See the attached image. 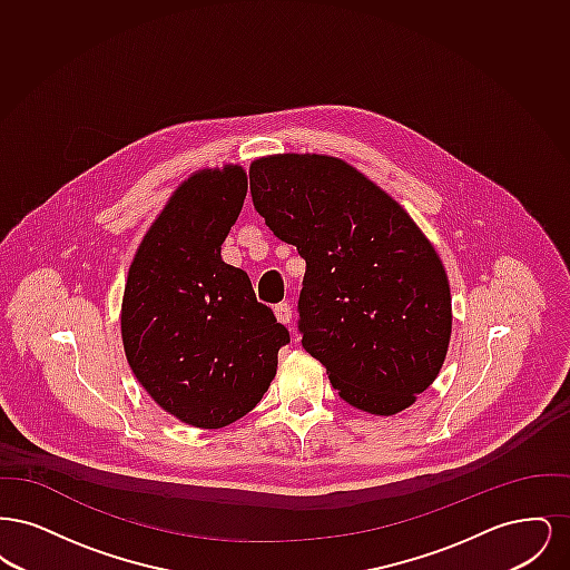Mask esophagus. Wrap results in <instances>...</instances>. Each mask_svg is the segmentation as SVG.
<instances>
[{"mask_svg": "<svg viewBox=\"0 0 570 570\" xmlns=\"http://www.w3.org/2000/svg\"><path fill=\"white\" fill-rule=\"evenodd\" d=\"M273 312H275V318H277L282 325H288V323L293 321V307H291V303H286V301H284V303H277Z\"/></svg>", "mask_w": 570, "mask_h": 570, "instance_id": "1", "label": "esophagus"}]
</instances>
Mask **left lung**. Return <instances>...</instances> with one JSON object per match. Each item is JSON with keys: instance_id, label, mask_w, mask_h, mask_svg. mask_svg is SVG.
<instances>
[{"instance_id": "left-lung-1", "label": "left lung", "mask_w": 570, "mask_h": 570, "mask_svg": "<svg viewBox=\"0 0 570 570\" xmlns=\"http://www.w3.org/2000/svg\"><path fill=\"white\" fill-rule=\"evenodd\" d=\"M254 209L305 261L301 344L351 406L395 414L434 382L451 337V291L412 217L353 166L269 156L249 168Z\"/></svg>"}]
</instances>
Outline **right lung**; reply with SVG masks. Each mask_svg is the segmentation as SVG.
<instances>
[{"label": "right lung", "mask_w": 570, "mask_h": 570, "mask_svg": "<svg viewBox=\"0 0 570 570\" xmlns=\"http://www.w3.org/2000/svg\"><path fill=\"white\" fill-rule=\"evenodd\" d=\"M247 194L239 166L200 170L173 194L130 265L121 337L138 382L179 421L219 430L261 402L291 342L222 244Z\"/></svg>", "instance_id": "1"}]
</instances>
